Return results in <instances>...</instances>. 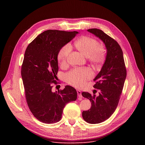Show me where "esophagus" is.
Masks as SVG:
<instances>
[{"instance_id": "1", "label": "esophagus", "mask_w": 145, "mask_h": 145, "mask_svg": "<svg viewBox=\"0 0 145 145\" xmlns=\"http://www.w3.org/2000/svg\"><path fill=\"white\" fill-rule=\"evenodd\" d=\"M77 93H78V97H82V92H81V91L80 90H77Z\"/></svg>"}]
</instances>
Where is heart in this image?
Returning <instances> with one entry per match:
<instances>
[{
  "label": "heart",
  "mask_w": 145,
  "mask_h": 145,
  "mask_svg": "<svg viewBox=\"0 0 145 145\" xmlns=\"http://www.w3.org/2000/svg\"><path fill=\"white\" fill-rule=\"evenodd\" d=\"M74 46L93 65H100L105 60L106 50L105 46L103 44H98V42L94 38L87 36H81L74 42ZM71 51V47L69 44L60 48L57 55V60L60 65H63L66 63ZM92 76V71L89 68L85 67L72 70L65 75V79L69 84L81 88Z\"/></svg>",
  "instance_id": "heart-1"
}]
</instances>
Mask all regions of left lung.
Wrapping results in <instances>:
<instances>
[{
	"label": "left lung",
	"instance_id": "left-lung-1",
	"mask_svg": "<svg viewBox=\"0 0 145 145\" xmlns=\"http://www.w3.org/2000/svg\"><path fill=\"white\" fill-rule=\"evenodd\" d=\"M88 31L102 40L107 50L105 62L94 79L93 88L99 90V96L82 93L92 102L90 109L82 112V117L86 122L96 124L109 119L115 111L126 78V69L122 50L115 39L100 29H90Z\"/></svg>",
	"mask_w": 145,
	"mask_h": 145
}]
</instances>
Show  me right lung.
<instances>
[{
    "label": "right lung",
    "mask_w": 145,
    "mask_h": 145,
    "mask_svg": "<svg viewBox=\"0 0 145 145\" xmlns=\"http://www.w3.org/2000/svg\"><path fill=\"white\" fill-rule=\"evenodd\" d=\"M79 32L48 30L38 35L27 47L21 74L26 99L33 116L43 123H56L65 105L77 99V92L71 86L53 92L58 72L57 53Z\"/></svg>",
    "instance_id": "right-lung-1"
}]
</instances>
